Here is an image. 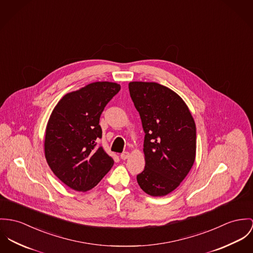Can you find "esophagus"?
Instances as JSON below:
<instances>
[{
	"label": "esophagus",
	"instance_id": "34e87169",
	"mask_svg": "<svg viewBox=\"0 0 253 253\" xmlns=\"http://www.w3.org/2000/svg\"><path fill=\"white\" fill-rule=\"evenodd\" d=\"M128 158H129V153H128V152H124V153L121 154V159H122V160L126 161V160L128 159Z\"/></svg>",
	"mask_w": 253,
	"mask_h": 253
}]
</instances>
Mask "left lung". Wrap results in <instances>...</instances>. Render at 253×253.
Segmentation results:
<instances>
[{
  "label": "left lung",
  "instance_id": "left-lung-1",
  "mask_svg": "<svg viewBox=\"0 0 253 253\" xmlns=\"http://www.w3.org/2000/svg\"><path fill=\"white\" fill-rule=\"evenodd\" d=\"M129 93L145 132V169L137 183L151 196L176 189L190 171L196 155V126L183 98L156 82L134 81Z\"/></svg>",
  "mask_w": 253,
  "mask_h": 253
}]
</instances>
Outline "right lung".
<instances>
[{"label": "right lung", "instance_id": "obj_1", "mask_svg": "<svg viewBox=\"0 0 253 253\" xmlns=\"http://www.w3.org/2000/svg\"><path fill=\"white\" fill-rule=\"evenodd\" d=\"M120 90L113 82L91 83L65 94L48 120L46 161L53 173L76 191L92 189L114 164L95 141L102 135L100 115Z\"/></svg>", "mask_w": 253, "mask_h": 253}]
</instances>
